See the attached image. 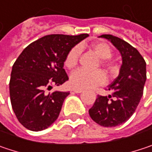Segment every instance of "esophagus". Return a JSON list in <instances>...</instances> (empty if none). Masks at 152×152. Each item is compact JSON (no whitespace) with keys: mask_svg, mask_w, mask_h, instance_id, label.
I'll return each mask as SVG.
<instances>
[{"mask_svg":"<svg viewBox=\"0 0 152 152\" xmlns=\"http://www.w3.org/2000/svg\"><path fill=\"white\" fill-rule=\"evenodd\" d=\"M73 92H76V93H80V92H83V90L82 89H73Z\"/></svg>","mask_w":152,"mask_h":152,"instance_id":"obj_1","label":"esophagus"}]
</instances>
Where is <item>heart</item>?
<instances>
[{"label": "heart", "instance_id": "1", "mask_svg": "<svg viewBox=\"0 0 152 152\" xmlns=\"http://www.w3.org/2000/svg\"><path fill=\"white\" fill-rule=\"evenodd\" d=\"M91 48L96 55L102 59V64L109 69L113 67L106 63L107 59H110L113 54L112 48L105 42H95L91 45ZM80 49L79 47H74L68 52L65 59V66L68 69H72L77 66L80 56ZM105 82V76L101 71L88 72L84 69H79L72 72L70 76V83L72 87L78 89H88L97 86H100Z\"/></svg>", "mask_w": 152, "mask_h": 152}]
</instances>
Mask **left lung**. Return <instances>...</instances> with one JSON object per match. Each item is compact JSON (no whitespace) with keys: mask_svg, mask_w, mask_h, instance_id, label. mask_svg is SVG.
<instances>
[{"mask_svg":"<svg viewBox=\"0 0 152 152\" xmlns=\"http://www.w3.org/2000/svg\"><path fill=\"white\" fill-rule=\"evenodd\" d=\"M99 37L108 39L119 51L122 65L118 76L108 86L114 99H110L111 95H99L89 115L101 126L114 127L125 123L135 113L146 81V63L139 52L124 39L112 34Z\"/></svg>","mask_w":152,"mask_h":152,"instance_id":"1","label":"left lung"}]
</instances>
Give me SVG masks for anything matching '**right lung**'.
I'll use <instances>...</instances> for the list:
<instances>
[{
	"mask_svg": "<svg viewBox=\"0 0 152 152\" xmlns=\"http://www.w3.org/2000/svg\"><path fill=\"white\" fill-rule=\"evenodd\" d=\"M89 35L50 34L28 45L15 60L9 82L10 100L19 122L39 132L48 128L59 117L69 92H46L53 85L68 80L64 69L66 54Z\"/></svg>",
	"mask_w": 152,
	"mask_h": 152,
	"instance_id": "add662e5",
	"label": "right lung"
}]
</instances>
